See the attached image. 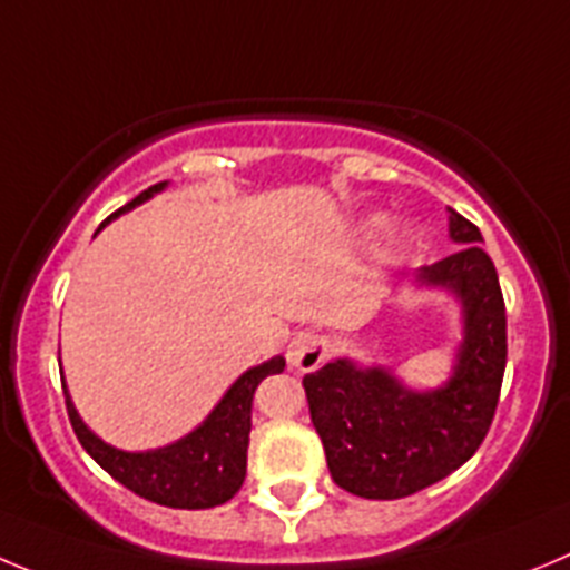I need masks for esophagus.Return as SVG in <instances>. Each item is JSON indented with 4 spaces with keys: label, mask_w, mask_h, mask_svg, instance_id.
<instances>
[{
    "label": "esophagus",
    "mask_w": 570,
    "mask_h": 570,
    "mask_svg": "<svg viewBox=\"0 0 570 570\" xmlns=\"http://www.w3.org/2000/svg\"><path fill=\"white\" fill-rule=\"evenodd\" d=\"M328 357V340L315 332H301L292 337L286 360L295 371H317Z\"/></svg>",
    "instance_id": "obj_1"
}]
</instances>
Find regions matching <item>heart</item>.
Returning a JSON list of instances; mask_svg holds the SVG:
<instances>
[{
	"mask_svg": "<svg viewBox=\"0 0 570 570\" xmlns=\"http://www.w3.org/2000/svg\"><path fill=\"white\" fill-rule=\"evenodd\" d=\"M382 225H385V216H374V219L368 222V233H376ZM407 242H411V233H407V230L393 233V247H405Z\"/></svg>",
	"mask_w": 570,
	"mask_h": 570,
	"instance_id": "b5f03b06",
	"label": "heart"
}]
</instances>
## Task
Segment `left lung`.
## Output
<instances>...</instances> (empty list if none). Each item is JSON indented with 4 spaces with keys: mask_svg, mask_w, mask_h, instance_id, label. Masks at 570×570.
<instances>
[{
    "mask_svg": "<svg viewBox=\"0 0 570 570\" xmlns=\"http://www.w3.org/2000/svg\"><path fill=\"white\" fill-rule=\"evenodd\" d=\"M459 253L416 273L422 286L453 292L464 340L450 380L413 391L382 365L334 360L303 376L312 424L326 450L334 483L368 501H396L475 455L487 439L507 371V306L481 230L450 207Z\"/></svg>",
    "mask_w": 570,
    "mask_h": 570,
    "instance_id": "left-lung-1",
    "label": "left lung"
}]
</instances>
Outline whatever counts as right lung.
<instances>
[{
	"mask_svg": "<svg viewBox=\"0 0 570 570\" xmlns=\"http://www.w3.org/2000/svg\"><path fill=\"white\" fill-rule=\"evenodd\" d=\"M165 185L168 183L151 185V188L142 190L140 196H135L129 205L120 207L117 213H126L135 205H142V202L151 199L154 194H159ZM115 216H109L106 222H111ZM284 365V357H273L267 360V363L244 371V374L227 387V393L222 396L219 405L213 407L210 416H207L199 428L190 430L185 439L174 441V444L146 450V453H126V450H117V446L98 439V435L83 424L76 405H72V399L63 391V396H67L69 424L76 430L83 450H87L115 481H120L126 489H131V492L146 498V501L171 509L222 507V503L230 501L233 494L242 489L244 475H247V446L249 428H253L255 387L261 385V380L281 374Z\"/></svg>",
	"mask_w": 570,
	"mask_h": 570,
	"instance_id": "add662e5",
	"label": "right lung"
}]
</instances>
